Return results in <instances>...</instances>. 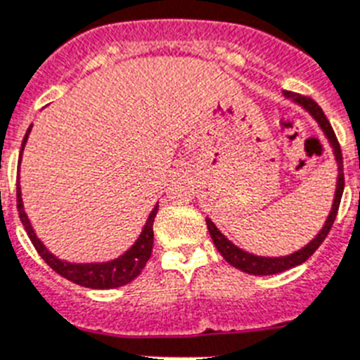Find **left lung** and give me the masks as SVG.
<instances>
[{"instance_id":"8db88e82","label":"left lung","mask_w":360,"mask_h":360,"mask_svg":"<svg viewBox=\"0 0 360 360\" xmlns=\"http://www.w3.org/2000/svg\"><path fill=\"white\" fill-rule=\"evenodd\" d=\"M287 97H292L296 103L307 108L311 112L314 120L319 121V124L323 129L328 139L331 141L335 148V156H337V162H338V184H337V193H335V202H333V207H331V213H329L328 221H326V226L322 228L319 236L314 237L311 243H309L305 248L302 250L294 252L290 255H285V257H259V255H252L248 252H243L240 248H237L233 243L226 239V237L222 236L221 231L217 230V226L213 224L210 219H206V224H207V231H210V236L213 239V245L217 246V250L221 252V255L224 259L230 263L231 266H236V269L243 270L246 274H254V276H270V274H278V272H283V270H289L296 265H302L304 261H307L314 252L319 250V246L322 245L326 237H328L329 230L333 226L335 219H337V213H338V206H340V198H342V191H344V167H342V150H340V143H338L337 136H335V130L329 123V120L326 117V114L322 112L316 103H314L311 97H305V95H300V94H290V91H285Z\"/></svg>"}]
</instances>
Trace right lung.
I'll return each mask as SVG.
<instances>
[{
    "instance_id": "add662e5",
    "label": "right lung",
    "mask_w": 360,
    "mask_h": 360,
    "mask_svg": "<svg viewBox=\"0 0 360 360\" xmlns=\"http://www.w3.org/2000/svg\"><path fill=\"white\" fill-rule=\"evenodd\" d=\"M31 129L27 130L25 138H23L22 150L25 147L27 136H29ZM16 206L18 213H20V221L25 226L27 236L31 239V243L34 245L37 252L40 254V257L46 261L47 265L55 270L56 274H60L62 278L73 281V283L80 285V287H88V289H115V287H121V285H127L138 278L141 274V270L147 265L148 257L153 254V243H154V217L158 213V204L154 206V210L150 212L147 219V224H145L143 231L139 239L134 243V246L129 252L121 257L114 261H108V263H88V265H75V263H68V261L56 259L51 252L47 250L46 246L41 245L40 239L37 237L34 230H32L31 222L27 219L25 212H23L22 204V193H20V186H16Z\"/></svg>"
}]
</instances>
